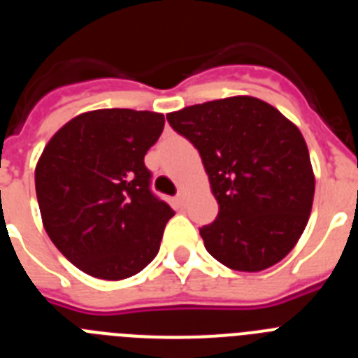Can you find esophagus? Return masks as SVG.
<instances>
[{"label":"esophagus","instance_id":"34e87169","mask_svg":"<svg viewBox=\"0 0 358 358\" xmlns=\"http://www.w3.org/2000/svg\"><path fill=\"white\" fill-rule=\"evenodd\" d=\"M176 204H177V208L185 206V195H182V194L177 195V197H176Z\"/></svg>","mask_w":358,"mask_h":358}]
</instances>
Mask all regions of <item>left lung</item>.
I'll list each match as a JSON object with an SVG mask.
<instances>
[{
    "mask_svg": "<svg viewBox=\"0 0 358 358\" xmlns=\"http://www.w3.org/2000/svg\"><path fill=\"white\" fill-rule=\"evenodd\" d=\"M201 154L218 202L204 248L233 271L258 273L294 249L308 222L315 177L305 138L276 107L231 96L169 113Z\"/></svg>",
    "mask_w": 358,
    "mask_h": 358,
    "instance_id": "1",
    "label": "left lung"
}]
</instances>
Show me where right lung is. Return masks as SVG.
Returning <instances> with one entry per match:
<instances>
[{"instance_id": "right-lung-1", "label": "right lung", "mask_w": 358, "mask_h": 358, "mask_svg": "<svg viewBox=\"0 0 358 358\" xmlns=\"http://www.w3.org/2000/svg\"><path fill=\"white\" fill-rule=\"evenodd\" d=\"M163 127L159 113L98 109L69 120L44 147L36 166L43 226L85 274L125 280L159 251L173 210L150 192L143 159Z\"/></svg>"}]
</instances>
